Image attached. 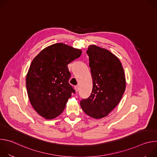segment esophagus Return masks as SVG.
Listing matches in <instances>:
<instances>
[{
	"mask_svg": "<svg viewBox=\"0 0 157 157\" xmlns=\"http://www.w3.org/2000/svg\"><path fill=\"white\" fill-rule=\"evenodd\" d=\"M75 89L76 92H78V90H79V87H78V86H75Z\"/></svg>",
	"mask_w": 157,
	"mask_h": 157,
	"instance_id": "obj_1",
	"label": "esophagus"
}]
</instances>
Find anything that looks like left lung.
<instances>
[{"label":"left lung","instance_id":"1","mask_svg":"<svg viewBox=\"0 0 157 157\" xmlns=\"http://www.w3.org/2000/svg\"><path fill=\"white\" fill-rule=\"evenodd\" d=\"M93 79V90L87 99L81 101L84 113L93 118L107 116L119 103L126 81L119 58L109 50L90 45L87 50Z\"/></svg>","mask_w":157,"mask_h":157}]
</instances>
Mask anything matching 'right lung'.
<instances>
[{"label": "right lung", "instance_id": "add662e5", "mask_svg": "<svg viewBox=\"0 0 157 157\" xmlns=\"http://www.w3.org/2000/svg\"><path fill=\"white\" fill-rule=\"evenodd\" d=\"M81 50L58 43L43 49L32 61L26 77L30 102L36 113L47 119L59 116L75 93L69 84L68 64L78 58Z\"/></svg>", "mask_w": 157, "mask_h": 157}]
</instances>
